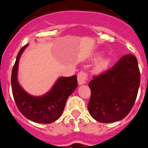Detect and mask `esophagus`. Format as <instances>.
I'll list each match as a JSON object with an SVG mask.
<instances>
[{"label": "esophagus", "instance_id": "obj_1", "mask_svg": "<svg viewBox=\"0 0 148 148\" xmlns=\"http://www.w3.org/2000/svg\"><path fill=\"white\" fill-rule=\"evenodd\" d=\"M87 79V74L84 71H80L77 75V81H78L79 85H82L86 83Z\"/></svg>", "mask_w": 148, "mask_h": 148}]
</instances>
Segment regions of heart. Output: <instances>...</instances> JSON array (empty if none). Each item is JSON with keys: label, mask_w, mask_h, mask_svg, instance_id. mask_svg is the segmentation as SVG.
<instances>
[{"label": "heart", "mask_w": 148, "mask_h": 148, "mask_svg": "<svg viewBox=\"0 0 148 148\" xmlns=\"http://www.w3.org/2000/svg\"><path fill=\"white\" fill-rule=\"evenodd\" d=\"M111 60L110 58H102L99 59L97 62L95 63L93 68V71L95 73H101L104 71L108 69V67L110 65Z\"/></svg>", "instance_id": "b5f03b06"}]
</instances>
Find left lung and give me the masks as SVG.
<instances>
[{
  "instance_id": "left-lung-1",
  "label": "left lung",
  "mask_w": 148,
  "mask_h": 148,
  "mask_svg": "<svg viewBox=\"0 0 148 148\" xmlns=\"http://www.w3.org/2000/svg\"><path fill=\"white\" fill-rule=\"evenodd\" d=\"M140 84L137 58L132 54L124 56L110 69L90 82L89 113L101 123L123 119L134 106Z\"/></svg>"
}]
</instances>
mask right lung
I'll list each match as a JSON object with an SVG mask.
<instances>
[{
    "label": "right lung",
    "instance_id": "obj_1",
    "mask_svg": "<svg viewBox=\"0 0 148 148\" xmlns=\"http://www.w3.org/2000/svg\"><path fill=\"white\" fill-rule=\"evenodd\" d=\"M28 44L21 48L16 56L11 74L13 96L18 109L28 119L40 124H51L61 117L67 98L77 87V75L61 77L51 90L40 96L32 95L26 92L18 81V62Z\"/></svg>",
    "mask_w": 148,
    "mask_h": 148
}]
</instances>
